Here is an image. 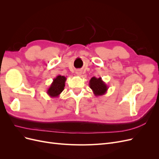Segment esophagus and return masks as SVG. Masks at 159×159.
<instances>
[{"mask_svg": "<svg viewBox=\"0 0 159 159\" xmlns=\"http://www.w3.org/2000/svg\"><path fill=\"white\" fill-rule=\"evenodd\" d=\"M75 73H76L77 75H79V76L81 75V70H77V71H75Z\"/></svg>", "mask_w": 159, "mask_h": 159, "instance_id": "34e87169", "label": "esophagus"}]
</instances>
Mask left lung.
Masks as SVG:
<instances>
[{
    "instance_id": "8db88e82",
    "label": "left lung",
    "mask_w": 159,
    "mask_h": 159,
    "mask_svg": "<svg viewBox=\"0 0 159 159\" xmlns=\"http://www.w3.org/2000/svg\"><path fill=\"white\" fill-rule=\"evenodd\" d=\"M89 85L95 96L103 95L107 93L108 89V86L102 80V78H97L93 77L89 81Z\"/></svg>"
}]
</instances>
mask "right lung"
Returning a JSON list of instances; mask_svg holds the SVG:
<instances>
[{
    "mask_svg": "<svg viewBox=\"0 0 159 159\" xmlns=\"http://www.w3.org/2000/svg\"><path fill=\"white\" fill-rule=\"evenodd\" d=\"M66 78L65 76L58 75L53 80L52 83L47 90V93L50 98H58L60 93L64 91Z\"/></svg>",
    "mask_w": 159,
    "mask_h": 159,
    "instance_id": "right-lung-1",
    "label": "right lung"
}]
</instances>
